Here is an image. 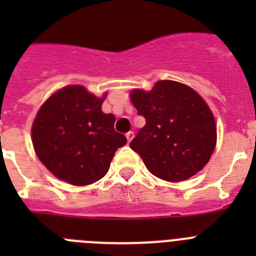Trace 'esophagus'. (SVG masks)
<instances>
[{
  "label": "esophagus",
  "instance_id": "34e87169",
  "mask_svg": "<svg viewBox=\"0 0 256 256\" xmlns=\"http://www.w3.org/2000/svg\"><path fill=\"white\" fill-rule=\"evenodd\" d=\"M133 136H134V134H133V132H128V133H126V141H128V144H130V142L132 141Z\"/></svg>",
  "mask_w": 256,
  "mask_h": 256
}]
</instances>
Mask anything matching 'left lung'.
<instances>
[{
	"instance_id": "obj_1",
	"label": "left lung",
	"mask_w": 256,
	"mask_h": 256,
	"mask_svg": "<svg viewBox=\"0 0 256 256\" xmlns=\"http://www.w3.org/2000/svg\"><path fill=\"white\" fill-rule=\"evenodd\" d=\"M130 100L146 124L130 146L155 177L180 182L204 168L216 148V126L198 92L160 80L150 92L134 90Z\"/></svg>"
}]
</instances>
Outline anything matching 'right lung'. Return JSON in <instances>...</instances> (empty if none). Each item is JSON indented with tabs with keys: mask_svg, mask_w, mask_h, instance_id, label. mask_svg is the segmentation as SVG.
Returning <instances> with one entry per match:
<instances>
[{
	"mask_svg": "<svg viewBox=\"0 0 256 256\" xmlns=\"http://www.w3.org/2000/svg\"><path fill=\"white\" fill-rule=\"evenodd\" d=\"M104 98L82 86H69L52 94L32 126L40 160L58 180L91 184L108 173L115 151L126 144L115 132V116L104 114Z\"/></svg>",
	"mask_w": 256,
	"mask_h": 256,
	"instance_id": "obj_1",
	"label": "right lung"
}]
</instances>
